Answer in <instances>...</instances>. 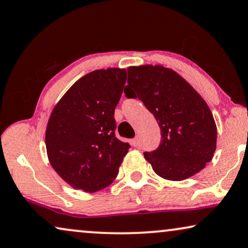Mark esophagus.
I'll use <instances>...</instances> for the list:
<instances>
[{
    "label": "esophagus",
    "instance_id": "1",
    "mask_svg": "<svg viewBox=\"0 0 248 248\" xmlns=\"http://www.w3.org/2000/svg\"><path fill=\"white\" fill-rule=\"evenodd\" d=\"M131 143H133L134 146H138V145H140V137H135L134 140H131Z\"/></svg>",
    "mask_w": 248,
    "mask_h": 248
}]
</instances>
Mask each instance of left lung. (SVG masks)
<instances>
[{
    "mask_svg": "<svg viewBox=\"0 0 248 248\" xmlns=\"http://www.w3.org/2000/svg\"><path fill=\"white\" fill-rule=\"evenodd\" d=\"M128 98H140L161 129V143L145 152L155 173L187 179L204 169L217 147V126L206 102L185 79L162 65L129 67Z\"/></svg>",
    "mask_w": 248,
    "mask_h": 248,
    "instance_id": "8db88e82",
    "label": "left lung"
}]
</instances>
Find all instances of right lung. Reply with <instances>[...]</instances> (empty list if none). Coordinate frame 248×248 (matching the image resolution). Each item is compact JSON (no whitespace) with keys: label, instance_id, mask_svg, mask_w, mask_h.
Here are the masks:
<instances>
[{"label":"right lung","instance_id":"right-lung-1","mask_svg":"<svg viewBox=\"0 0 248 248\" xmlns=\"http://www.w3.org/2000/svg\"><path fill=\"white\" fill-rule=\"evenodd\" d=\"M126 79V69L92 71L76 81L53 108L45 134L48 161L76 189L95 193L118 176L130 147L114 133V110Z\"/></svg>","mask_w":248,"mask_h":248}]
</instances>
